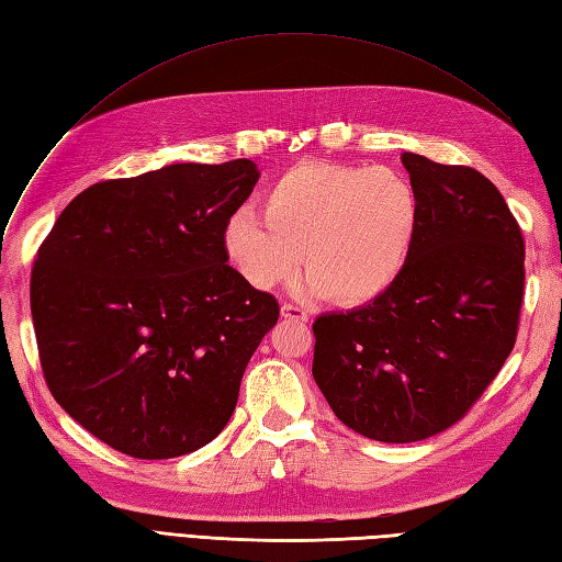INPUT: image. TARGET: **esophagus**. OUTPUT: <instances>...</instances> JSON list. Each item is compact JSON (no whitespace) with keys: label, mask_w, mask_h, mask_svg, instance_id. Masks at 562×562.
Here are the masks:
<instances>
[{"label":"esophagus","mask_w":562,"mask_h":562,"mask_svg":"<svg viewBox=\"0 0 562 562\" xmlns=\"http://www.w3.org/2000/svg\"><path fill=\"white\" fill-rule=\"evenodd\" d=\"M281 316H283V318H291V321H307V318H310L307 312L300 310L297 304H291V302L281 304Z\"/></svg>","instance_id":"1"}]
</instances>
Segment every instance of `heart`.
<instances>
[{"instance_id": "heart-1", "label": "heart", "mask_w": 562, "mask_h": 562, "mask_svg": "<svg viewBox=\"0 0 562 562\" xmlns=\"http://www.w3.org/2000/svg\"><path fill=\"white\" fill-rule=\"evenodd\" d=\"M262 203L265 215L241 209L223 229L227 262L258 291L281 283L302 258L297 293L363 304L398 279L413 248L417 199L394 168L302 161Z\"/></svg>"}]
</instances>
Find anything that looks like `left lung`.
<instances>
[{"instance_id":"1","label":"left lung","mask_w":562,"mask_h":562,"mask_svg":"<svg viewBox=\"0 0 562 562\" xmlns=\"http://www.w3.org/2000/svg\"><path fill=\"white\" fill-rule=\"evenodd\" d=\"M417 199L411 255L372 302L314 321L312 375L337 419L415 443L462 419L516 345L525 244L504 196L469 166L401 157Z\"/></svg>"}]
</instances>
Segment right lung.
<instances>
[{
  "label": "right lung",
  "mask_w": 562,
  "mask_h": 562,
  "mask_svg": "<svg viewBox=\"0 0 562 562\" xmlns=\"http://www.w3.org/2000/svg\"><path fill=\"white\" fill-rule=\"evenodd\" d=\"M260 171L171 164L95 182L40 246L30 310L63 411L138 459L194 452L225 429L244 370L279 321L223 250Z\"/></svg>",
  "instance_id": "add662e5"
}]
</instances>
